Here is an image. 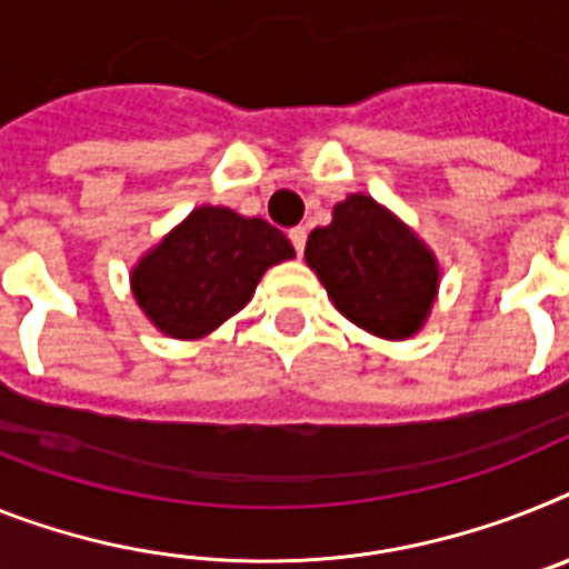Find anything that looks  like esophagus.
I'll return each mask as SVG.
<instances>
[{"label": "esophagus", "instance_id": "esophagus-1", "mask_svg": "<svg viewBox=\"0 0 569 569\" xmlns=\"http://www.w3.org/2000/svg\"><path fill=\"white\" fill-rule=\"evenodd\" d=\"M289 240H292L295 251H298V254H303V246H307V228L303 226L292 228V231H289Z\"/></svg>", "mask_w": 569, "mask_h": 569}]
</instances>
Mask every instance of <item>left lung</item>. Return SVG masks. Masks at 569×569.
Returning a JSON list of instances; mask_svg holds the SVG:
<instances>
[{
  "instance_id": "1",
  "label": "left lung",
  "mask_w": 569,
  "mask_h": 569,
  "mask_svg": "<svg viewBox=\"0 0 569 569\" xmlns=\"http://www.w3.org/2000/svg\"><path fill=\"white\" fill-rule=\"evenodd\" d=\"M307 266L347 321L388 341L417 336L437 300L433 251L373 196L336 204L332 222L309 233Z\"/></svg>"
}]
</instances>
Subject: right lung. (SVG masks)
<instances>
[{"label":"right lung","instance_id":"1","mask_svg":"<svg viewBox=\"0 0 569 569\" xmlns=\"http://www.w3.org/2000/svg\"><path fill=\"white\" fill-rule=\"evenodd\" d=\"M292 257V242L266 219L202 204L138 260L130 283L152 327L193 341L240 312L266 269Z\"/></svg>","mask_w":569,"mask_h":569}]
</instances>
